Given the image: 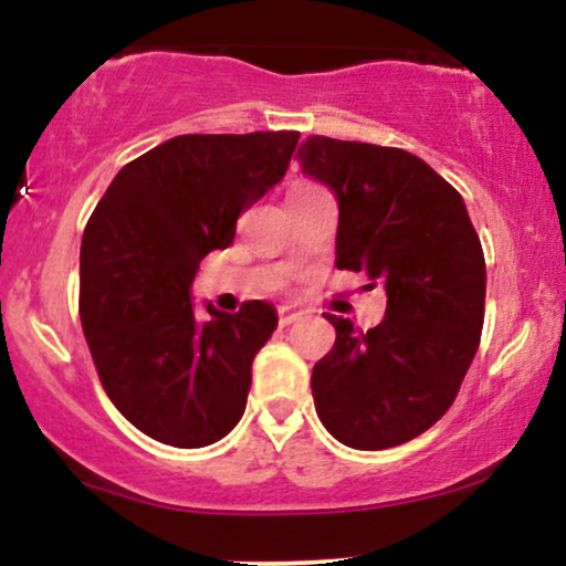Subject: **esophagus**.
I'll return each instance as SVG.
<instances>
[{"label": "esophagus", "mask_w": 566, "mask_h": 566, "mask_svg": "<svg viewBox=\"0 0 566 566\" xmlns=\"http://www.w3.org/2000/svg\"><path fill=\"white\" fill-rule=\"evenodd\" d=\"M298 317H301L298 308H293V306H282V308H279V323H282V325H293Z\"/></svg>", "instance_id": "esophagus-1"}]
</instances>
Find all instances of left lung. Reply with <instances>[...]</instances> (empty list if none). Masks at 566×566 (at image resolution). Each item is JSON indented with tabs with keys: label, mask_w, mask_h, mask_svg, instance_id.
<instances>
[{
	"label": "left lung",
	"mask_w": 566,
	"mask_h": 566,
	"mask_svg": "<svg viewBox=\"0 0 566 566\" xmlns=\"http://www.w3.org/2000/svg\"><path fill=\"white\" fill-rule=\"evenodd\" d=\"M298 165L338 200L336 265L388 295L382 323L366 333L328 314L336 344L314 363V407L347 448H396L448 412L472 366L483 247L461 195L403 148L314 135Z\"/></svg>",
	"instance_id": "8db88e82"
}]
</instances>
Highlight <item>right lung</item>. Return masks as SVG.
I'll list each match as a JSON object with an SVG mask.
<instances>
[{
	"label": "right lung",
	"instance_id": "add662e5",
	"mask_svg": "<svg viewBox=\"0 0 566 566\" xmlns=\"http://www.w3.org/2000/svg\"><path fill=\"white\" fill-rule=\"evenodd\" d=\"M301 133L178 135L118 170L81 243V325L99 382L146 437L206 448L247 409L252 360L276 331L273 303L228 314L192 282L228 249L238 213L290 168Z\"/></svg>",
	"mask_w": 566,
	"mask_h": 566
}]
</instances>
